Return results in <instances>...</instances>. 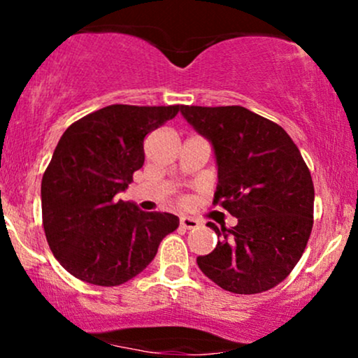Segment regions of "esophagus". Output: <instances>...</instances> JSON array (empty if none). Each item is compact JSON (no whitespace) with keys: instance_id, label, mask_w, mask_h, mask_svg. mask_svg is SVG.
Returning <instances> with one entry per match:
<instances>
[{"instance_id":"esophagus-1","label":"esophagus","mask_w":358,"mask_h":358,"mask_svg":"<svg viewBox=\"0 0 358 358\" xmlns=\"http://www.w3.org/2000/svg\"><path fill=\"white\" fill-rule=\"evenodd\" d=\"M200 225V222L193 217H182L180 219V227L185 229V231H192V229H196Z\"/></svg>"}]
</instances>
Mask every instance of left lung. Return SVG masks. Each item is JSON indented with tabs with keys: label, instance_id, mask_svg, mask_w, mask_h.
Here are the masks:
<instances>
[{
	"label": "left lung",
	"instance_id": "1",
	"mask_svg": "<svg viewBox=\"0 0 358 358\" xmlns=\"http://www.w3.org/2000/svg\"><path fill=\"white\" fill-rule=\"evenodd\" d=\"M182 116L212 145L220 203L237 219L219 229L220 241L196 264L222 289L268 291L303 256L313 227L315 188L301 153L276 122L242 106H182Z\"/></svg>",
	"mask_w": 358,
	"mask_h": 358
}]
</instances>
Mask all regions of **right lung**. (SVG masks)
<instances>
[{
  "label": "right lung",
  "instance_id": "1",
  "mask_svg": "<svg viewBox=\"0 0 358 358\" xmlns=\"http://www.w3.org/2000/svg\"><path fill=\"white\" fill-rule=\"evenodd\" d=\"M182 106L113 104L62 134L42 178V217L53 256L72 276L117 286L153 261L159 242L178 229L166 212H143L117 193L145 163L148 133Z\"/></svg>",
  "mask_w": 358,
  "mask_h": 358
}]
</instances>
